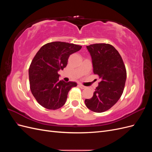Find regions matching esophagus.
<instances>
[{"instance_id": "obj_1", "label": "esophagus", "mask_w": 152, "mask_h": 152, "mask_svg": "<svg viewBox=\"0 0 152 152\" xmlns=\"http://www.w3.org/2000/svg\"><path fill=\"white\" fill-rule=\"evenodd\" d=\"M79 87H80V88H81V89H85L86 87V86L82 85V84H79Z\"/></svg>"}]
</instances>
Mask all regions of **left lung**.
<instances>
[{
    "mask_svg": "<svg viewBox=\"0 0 152 152\" xmlns=\"http://www.w3.org/2000/svg\"><path fill=\"white\" fill-rule=\"evenodd\" d=\"M91 56L93 72L101 81L93 96L85 104L91 111L104 112L120 99L126 80V69L120 54L109 44H94L87 46Z\"/></svg>",
    "mask_w": 152,
    "mask_h": 152,
    "instance_id": "8db88e82",
    "label": "left lung"
}]
</instances>
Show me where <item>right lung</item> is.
<instances>
[{
  "label": "right lung",
  "mask_w": 152,
  "mask_h": 152,
  "mask_svg": "<svg viewBox=\"0 0 152 152\" xmlns=\"http://www.w3.org/2000/svg\"><path fill=\"white\" fill-rule=\"evenodd\" d=\"M82 48L81 45L63 42L44 45L37 53L28 70L30 87L32 94L41 106L57 110L65 104L68 93L75 82L59 80L58 72L67 65L68 59Z\"/></svg>",
  "instance_id": "1"
}]
</instances>
